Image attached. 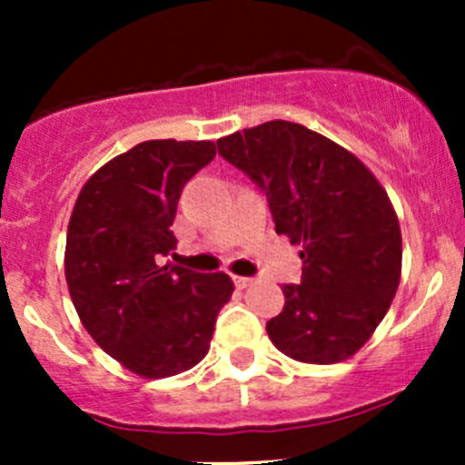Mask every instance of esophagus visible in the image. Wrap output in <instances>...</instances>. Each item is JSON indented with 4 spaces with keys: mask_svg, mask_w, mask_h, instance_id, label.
Masks as SVG:
<instances>
[{
    "mask_svg": "<svg viewBox=\"0 0 465 465\" xmlns=\"http://www.w3.org/2000/svg\"><path fill=\"white\" fill-rule=\"evenodd\" d=\"M232 279H233V283H236V288H241V290L250 288V285L256 281V279H252V276H238V274H233Z\"/></svg>",
    "mask_w": 465,
    "mask_h": 465,
    "instance_id": "34e87169",
    "label": "esophagus"
}]
</instances>
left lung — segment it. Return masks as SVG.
<instances>
[{
	"instance_id": "left-lung-1",
	"label": "left lung",
	"mask_w": 465,
	"mask_h": 465,
	"mask_svg": "<svg viewBox=\"0 0 465 465\" xmlns=\"http://www.w3.org/2000/svg\"><path fill=\"white\" fill-rule=\"evenodd\" d=\"M218 153L265 191L276 233L302 245L303 279L283 285L272 344L306 364L344 362L387 315L402 236L387 191L351 150L292 121L218 139Z\"/></svg>"
}]
</instances>
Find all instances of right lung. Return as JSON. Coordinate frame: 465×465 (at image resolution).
I'll return each instance as SVG.
<instances>
[{"label":"right lung","mask_w":465,"mask_h":465,"mask_svg":"<svg viewBox=\"0 0 465 465\" xmlns=\"http://www.w3.org/2000/svg\"><path fill=\"white\" fill-rule=\"evenodd\" d=\"M215 157L213 142L150 139L103 163L83 184L64 247V279L81 323L121 367L171 378L209 353L233 283L163 262L186 182Z\"/></svg>","instance_id":"obj_1"}]
</instances>
